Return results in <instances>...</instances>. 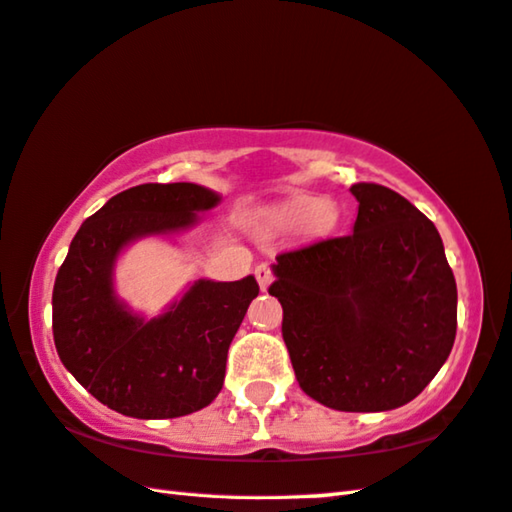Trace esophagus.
<instances>
[{
    "label": "esophagus",
    "instance_id": "34e87169",
    "mask_svg": "<svg viewBox=\"0 0 512 512\" xmlns=\"http://www.w3.org/2000/svg\"><path fill=\"white\" fill-rule=\"evenodd\" d=\"M255 277H257V282H259V288H262V291H266V288L271 286V282H273L271 266H268V264H259V266L255 268Z\"/></svg>",
    "mask_w": 512,
    "mask_h": 512
}]
</instances>
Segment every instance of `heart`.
Masks as SVG:
<instances>
[{"instance_id":"obj_1","label":"heart","mask_w":512,"mask_h":512,"mask_svg":"<svg viewBox=\"0 0 512 512\" xmlns=\"http://www.w3.org/2000/svg\"><path fill=\"white\" fill-rule=\"evenodd\" d=\"M333 219V208L322 203L318 197H297L295 201L286 203L284 208L275 215V221L282 228H304L306 224L327 226Z\"/></svg>"}]
</instances>
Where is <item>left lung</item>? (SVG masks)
<instances>
[{
    "label": "left lung",
    "instance_id": "1",
    "mask_svg": "<svg viewBox=\"0 0 512 512\" xmlns=\"http://www.w3.org/2000/svg\"><path fill=\"white\" fill-rule=\"evenodd\" d=\"M353 232L280 253L268 293L284 309L295 378L340 412L396 410L423 392L457 336V282L439 230L401 194L351 185Z\"/></svg>",
    "mask_w": 512,
    "mask_h": 512
}]
</instances>
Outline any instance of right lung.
<instances>
[{
	"label": "right lung",
	"mask_w": 512,
	"mask_h": 512,
	"mask_svg": "<svg viewBox=\"0 0 512 512\" xmlns=\"http://www.w3.org/2000/svg\"><path fill=\"white\" fill-rule=\"evenodd\" d=\"M217 203L197 183H143L111 197L73 237L53 286V340L62 365L111 410L176 418L221 392L228 347L259 293L255 277L194 282L152 320L129 311L111 282L129 241L190 228Z\"/></svg>",
	"instance_id": "right-lung-1"
}]
</instances>
